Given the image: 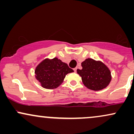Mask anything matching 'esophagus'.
I'll return each mask as SVG.
<instances>
[{
    "instance_id": "esophagus-1",
    "label": "esophagus",
    "mask_w": 134,
    "mask_h": 134,
    "mask_svg": "<svg viewBox=\"0 0 134 134\" xmlns=\"http://www.w3.org/2000/svg\"><path fill=\"white\" fill-rule=\"evenodd\" d=\"M77 67H76V68H74V72H76V70H77Z\"/></svg>"
}]
</instances>
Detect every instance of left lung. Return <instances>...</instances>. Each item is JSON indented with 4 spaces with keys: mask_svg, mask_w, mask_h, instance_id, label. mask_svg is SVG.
Segmentation results:
<instances>
[{
    "mask_svg": "<svg viewBox=\"0 0 134 134\" xmlns=\"http://www.w3.org/2000/svg\"><path fill=\"white\" fill-rule=\"evenodd\" d=\"M81 65L82 69H77V73L87 88L96 91L103 90L110 84L111 72L103 62L88 58L81 63Z\"/></svg>",
    "mask_w": 134,
    "mask_h": 134,
    "instance_id": "left-lung-1",
    "label": "left lung"
}]
</instances>
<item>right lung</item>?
Returning <instances> with one entry per match:
<instances>
[{
	"mask_svg": "<svg viewBox=\"0 0 134 134\" xmlns=\"http://www.w3.org/2000/svg\"><path fill=\"white\" fill-rule=\"evenodd\" d=\"M68 65L57 57L45 58L35 68V78L43 88L52 90L64 82L67 74L73 72Z\"/></svg>",
	"mask_w": 134,
	"mask_h": 134,
	"instance_id": "1",
	"label": "right lung"
}]
</instances>
